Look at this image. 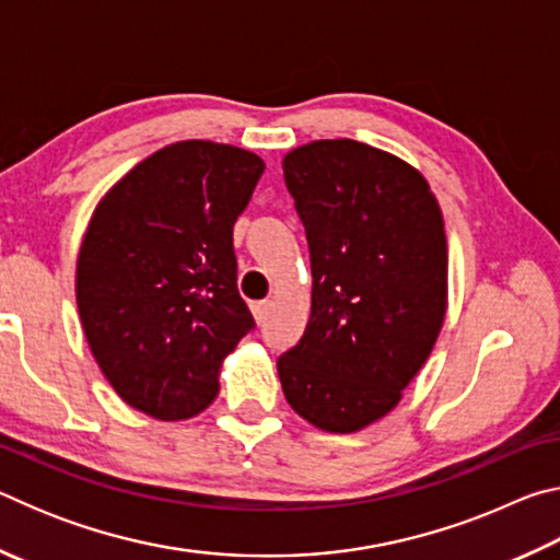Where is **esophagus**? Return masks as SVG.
I'll return each mask as SVG.
<instances>
[{
    "instance_id": "esophagus-1",
    "label": "esophagus",
    "mask_w": 560,
    "mask_h": 560,
    "mask_svg": "<svg viewBox=\"0 0 560 560\" xmlns=\"http://www.w3.org/2000/svg\"><path fill=\"white\" fill-rule=\"evenodd\" d=\"M252 314H254V320L261 326L264 320H267L269 316V301H259V303H252Z\"/></svg>"
}]
</instances>
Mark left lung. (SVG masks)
Returning a JSON list of instances; mask_svg holds the SVG:
<instances>
[{
    "label": "left lung",
    "instance_id": "left-lung-1",
    "mask_svg": "<svg viewBox=\"0 0 560 560\" xmlns=\"http://www.w3.org/2000/svg\"><path fill=\"white\" fill-rule=\"evenodd\" d=\"M306 230L311 316L279 360L289 405L348 434L400 402L447 311V236L428 179L358 140H314L283 158Z\"/></svg>",
    "mask_w": 560,
    "mask_h": 560
}]
</instances>
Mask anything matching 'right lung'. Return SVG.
Masks as SVG:
<instances>
[{
	"mask_svg": "<svg viewBox=\"0 0 560 560\" xmlns=\"http://www.w3.org/2000/svg\"><path fill=\"white\" fill-rule=\"evenodd\" d=\"M261 173L249 150L173 143L108 189L83 234L75 303L89 348L113 390L155 420L202 412L254 328L232 226Z\"/></svg>",
	"mask_w": 560,
	"mask_h": 560,
	"instance_id": "right-lung-1",
	"label": "right lung"
}]
</instances>
